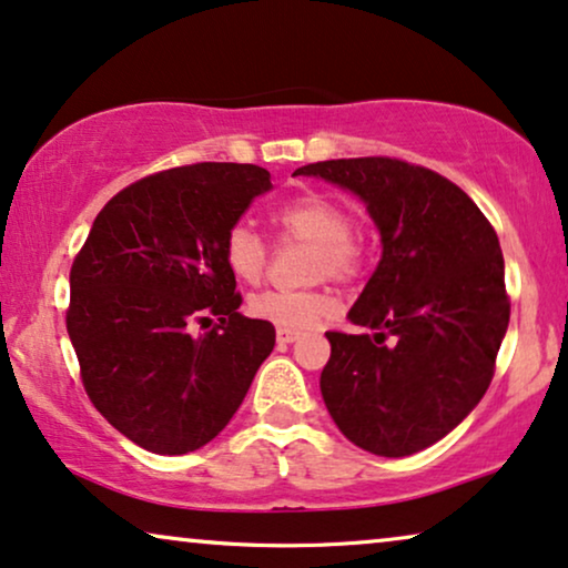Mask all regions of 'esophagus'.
Here are the masks:
<instances>
[{
    "instance_id": "esophagus-1",
    "label": "esophagus",
    "mask_w": 568,
    "mask_h": 568,
    "mask_svg": "<svg viewBox=\"0 0 568 568\" xmlns=\"http://www.w3.org/2000/svg\"><path fill=\"white\" fill-rule=\"evenodd\" d=\"M300 338V331H294V328H278L276 331V342L278 344H292V342H297Z\"/></svg>"
}]
</instances>
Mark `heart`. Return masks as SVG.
<instances>
[{
    "mask_svg": "<svg viewBox=\"0 0 568 568\" xmlns=\"http://www.w3.org/2000/svg\"><path fill=\"white\" fill-rule=\"evenodd\" d=\"M278 240L307 242L313 245L311 276H328L334 282H352L365 271L367 245L352 230V216L342 203L326 195H305L290 201L271 213ZM226 268L245 284H257L266 276L271 247L253 226L234 224L221 245ZM255 318L274 323L278 328H305L334 311V300L323 290L284 292L268 290L247 302Z\"/></svg>",
    "mask_w": 568,
    "mask_h": 568,
    "instance_id": "obj_1",
    "label": "heart"
}]
</instances>
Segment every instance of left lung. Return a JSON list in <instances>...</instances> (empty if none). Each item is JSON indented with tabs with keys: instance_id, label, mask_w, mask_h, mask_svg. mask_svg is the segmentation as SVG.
Returning a JSON list of instances; mask_svg holds the SVG:
<instances>
[{
	"instance_id": "left-lung-1",
	"label": "left lung",
	"mask_w": 568,
	"mask_h": 568,
	"mask_svg": "<svg viewBox=\"0 0 568 568\" xmlns=\"http://www.w3.org/2000/svg\"><path fill=\"white\" fill-rule=\"evenodd\" d=\"M355 193L383 255L349 321L326 331L323 402L352 444L409 456L452 433L488 392L509 328L498 234L473 197L433 169L388 156L300 166Z\"/></svg>"
}]
</instances>
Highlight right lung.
I'll use <instances>...</instances> for the list:
<instances>
[{
	"label": "right lung",
	"instance_id": "add662e5",
	"mask_svg": "<svg viewBox=\"0 0 568 568\" xmlns=\"http://www.w3.org/2000/svg\"><path fill=\"white\" fill-rule=\"evenodd\" d=\"M271 174L255 164L176 166L101 209L72 261L68 334L88 399L132 444L187 454L226 428L276 344L245 318L221 245ZM220 326L195 337L193 322Z\"/></svg>",
	"mask_w": 568,
	"mask_h": 568
}]
</instances>
